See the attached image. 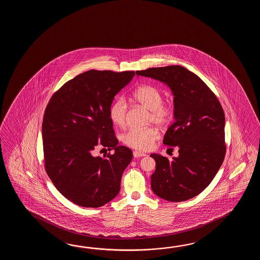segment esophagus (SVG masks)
<instances>
[{
	"label": "esophagus",
	"mask_w": 260,
	"mask_h": 260,
	"mask_svg": "<svg viewBox=\"0 0 260 260\" xmlns=\"http://www.w3.org/2000/svg\"><path fill=\"white\" fill-rule=\"evenodd\" d=\"M133 155H134V157H135V158H139V157H144V156H146V153L141 152V151H138V150H135V151L133 152Z\"/></svg>",
	"instance_id": "34e87169"
}]
</instances>
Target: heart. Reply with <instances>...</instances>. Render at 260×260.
<instances>
[{"mask_svg": "<svg viewBox=\"0 0 260 260\" xmlns=\"http://www.w3.org/2000/svg\"><path fill=\"white\" fill-rule=\"evenodd\" d=\"M132 100L138 105L149 111V122L158 126H165L171 121L174 114V105L170 102H162L164 95L160 89L153 85L144 84L132 93ZM127 104L122 98L111 102L109 116L111 122L122 127L126 122ZM159 138V132L153 127L144 129H130L122 135V142L128 147L139 150L151 149L155 141Z\"/></svg>", "mask_w": 260, "mask_h": 260, "instance_id": "b5f03b06", "label": "heart"}]
</instances>
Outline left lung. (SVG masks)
Returning <instances> with one entry per match:
<instances>
[{
	"label": "left lung",
	"instance_id": "obj_1",
	"mask_svg": "<svg viewBox=\"0 0 260 260\" xmlns=\"http://www.w3.org/2000/svg\"><path fill=\"white\" fill-rule=\"evenodd\" d=\"M138 75L167 84L174 94L175 122L167 129L164 144L178 149L169 160L150 155L156 161L151 175L152 191L169 202L191 199L205 189L225 158V114L205 82L181 66L150 68Z\"/></svg>",
	"mask_w": 260,
	"mask_h": 260
}]
</instances>
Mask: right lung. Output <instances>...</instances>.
Listing matches in <instances>:
<instances>
[{
  "instance_id": "right-lung-1",
  "label": "right lung",
  "mask_w": 260,
  "mask_h": 260,
  "mask_svg": "<svg viewBox=\"0 0 260 260\" xmlns=\"http://www.w3.org/2000/svg\"><path fill=\"white\" fill-rule=\"evenodd\" d=\"M134 75V72H83L62 85L46 106L42 126L45 171L56 189L75 205L100 207L120 191L133 152L117 146L109 109ZM98 146L114 149L115 153L94 157Z\"/></svg>"
}]
</instances>
